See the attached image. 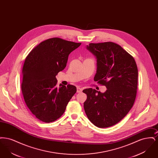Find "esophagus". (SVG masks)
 <instances>
[{"label": "esophagus", "mask_w": 158, "mask_h": 158, "mask_svg": "<svg viewBox=\"0 0 158 158\" xmlns=\"http://www.w3.org/2000/svg\"><path fill=\"white\" fill-rule=\"evenodd\" d=\"M82 89L81 88H79V87L77 88V93H81V92H82Z\"/></svg>", "instance_id": "esophagus-1"}]
</instances>
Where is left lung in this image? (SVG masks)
Returning <instances> with one entry per match:
<instances>
[{
    "mask_svg": "<svg viewBox=\"0 0 158 158\" xmlns=\"http://www.w3.org/2000/svg\"><path fill=\"white\" fill-rule=\"evenodd\" d=\"M86 48L97 59L94 81L104 85V93L88 88L83 106L85 113L95 126L106 128L120 121L135 101L138 70L133 56L120 45L113 42L90 43Z\"/></svg>",
    "mask_w": 158,
    "mask_h": 158,
    "instance_id": "obj_1",
    "label": "left lung"
}]
</instances>
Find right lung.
<instances>
[{
    "instance_id": "obj_1",
    "label": "right lung",
    "mask_w": 158,
    "mask_h": 158,
    "mask_svg": "<svg viewBox=\"0 0 158 158\" xmlns=\"http://www.w3.org/2000/svg\"><path fill=\"white\" fill-rule=\"evenodd\" d=\"M81 43L52 38L41 42L26 57L21 89L25 102L35 117L45 123L59 118L76 92L72 85L57 87L56 76L66 66L69 54Z\"/></svg>"
}]
</instances>
